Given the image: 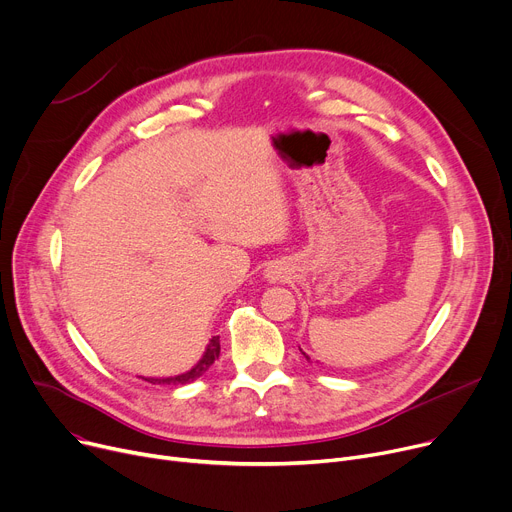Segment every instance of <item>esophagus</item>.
<instances>
[{"label":"esophagus","mask_w":512,"mask_h":512,"mask_svg":"<svg viewBox=\"0 0 512 512\" xmlns=\"http://www.w3.org/2000/svg\"><path fill=\"white\" fill-rule=\"evenodd\" d=\"M287 275H289V266L285 262H270L264 270V279L268 283L283 281V279H287Z\"/></svg>","instance_id":"34e87169"}]
</instances>
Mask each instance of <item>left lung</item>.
<instances>
[{
	"label": "left lung",
	"instance_id": "8db88e82",
	"mask_svg": "<svg viewBox=\"0 0 512 512\" xmlns=\"http://www.w3.org/2000/svg\"><path fill=\"white\" fill-rule=\"evenodd\" d=\"M299 351H302V347H299ZM302 353H304V351H302ZM304 355H306V353H304ZM306 359H308V362H310V357H308V355H306Z\"/></svg>",
	"mask_w": 512,
	"mask_h": 512
}]
</instances>
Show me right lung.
Returning a JSON list of instances; mask_svg holds the SVG:
<instances>
[{
	"instance_id": "right-lung-1",
	"label": "right lung",
	"mask_w": 512,
	"mask_h": 512,
	"mask_svg": "<svg viewBox=\"0 0 512 512\" xmlns=\"http://www.w3.org/2000/svg\"><path fill=\"white\" fill-rule=\"evenodd\" d=\"M219 353H221V343H219V337H213L208 341L202 357L198 359V362L186 370L184 374H177V376H167V378H144L148 382L153 384H190L194 382L196 378H200L210 366L215 364V359H219Z\"/></svg>"
}]
</instances>
